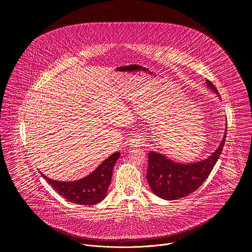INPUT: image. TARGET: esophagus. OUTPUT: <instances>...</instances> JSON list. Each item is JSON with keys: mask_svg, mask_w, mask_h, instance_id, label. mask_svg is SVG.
<instances>
[{"mask_svg": "<svg viewBox=\"0 0 252 252\" xmlns=\"http://www.w3.org/2000/svg\"><path fill=\"white\" fill-rule=\"evenodd\" d=\"M143 142H145V141H143V138H142L141 135H135L130 140V145L129 146L131 148H138V147L142 146Z\"/></svg>", "mask_w": 252, "mask_h": 252, "instance_id": "obj_1", "label": "esophagus"}]
</instances>
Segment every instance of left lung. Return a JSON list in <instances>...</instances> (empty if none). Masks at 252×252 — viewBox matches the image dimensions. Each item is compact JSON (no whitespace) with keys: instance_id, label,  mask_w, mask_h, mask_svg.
<instances>
[{"instance_id":"obj_1","label":"left lung","mask_w":252,"mask_h":252,"mask_svg":"<svg viewBox=\"0 0 252 252\" xmlns=\"http://www.w3.org/2000/svg\"><path fill=\"white\" fill-rule=\"evenodd\" d=\"M206 84L209 89L220 95L218 89L210 81L207 80ZM225 138L226 132H224V137L219 149L206 159L195 163H177L162 155L151 152L147 178L152 190L166 200H175L195 191L204 183L220 158Z\"/></svg>"}]
</instances>
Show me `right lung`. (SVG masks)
<instances>
[{
  "label": "right lung",
  "instance_id": "obj_1",
  "mask_svg": "<svg viewBox=\"0 0 252 252\" xmlns=\"http://www.w3.org/2000/svg\"><path fill=\"white\" fill-rule=\"evenodd\" d=\"M120 153H116L107 158L90 175L76 182H57L42 176L51 187L64 199L81 205H94L100 202L106 195L107 189L112 181L114 166L120 158Z\"/></svg>",
  "mask_w": 252,
  "mask_h": 252
}]
</instances>
